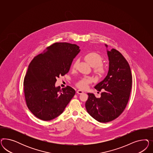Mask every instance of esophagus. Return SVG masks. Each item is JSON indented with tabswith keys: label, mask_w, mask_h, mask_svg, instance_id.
I'll return each mask as SVG.
<instances>
[{
	"label": "esophagus",
	"mask_w": 153,
	"mask_h": 153,
	"mask_svg": "<svg viewBox=\"0 0 153 153\" xmlns=\"http://www.w3.org/2000/svg\"><path fill=\"white\" fill-rule=\"evenodd\" d=\"M77 93L79 94H81L83 93V91H82V90H78L77 91Z\"/></svg>",
	"instance_id": "34e87169"
}]
</instances>
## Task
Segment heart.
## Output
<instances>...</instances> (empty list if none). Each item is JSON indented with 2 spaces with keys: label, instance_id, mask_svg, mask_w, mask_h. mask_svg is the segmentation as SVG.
<instances>
[{
  "label": "heart",
  "instance_id": "heart-1",
  "mask_svg": "<svg viewBox=\"0 0 153 153\" xmlns=\"http://www.w3.org/2000/svg\"><path fill=\"white\" fill-rule=\"evenodd\" d=\"M84 59L91 65L93 66V71L97 75L104 74L106 72V67L102 63V56L95 52H89L87 53ZM78 64V61L76 60L72 65V69H76ZM92 82V79L89 77H84L80 79L77 83V86L79 88L85 89L87 88L89 83Z\"/></svg>",
  "mask_w": 153,
  "mask_h": 153
}]
</instances>
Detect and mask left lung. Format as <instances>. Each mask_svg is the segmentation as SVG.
<instances>
[{
    "label": "left lung",
    "mask_w": 153,
    "mask_h": 153,
    "mask_svg": "<svg viewBox=\"0 0 153 153\" xmlns=\"http://www.w3.org/2000/svg\"><path fill=\"white\" fill-rule=\"evenodd\" d=\"M107 47V45H105ZM109 60L106 77L95 88L102 91L101 97L88 93L85 107L95 120L107 123L118 118L124 111L130 98L132 88V74L130 65L120 51L114 49L107 51Z\"/></svg>",
    "instance_id": "left-lung-1"
}]
</instances>
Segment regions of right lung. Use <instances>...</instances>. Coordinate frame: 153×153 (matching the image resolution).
I'll return each instance as SVG.
<instances>
[{"instance_id": "1", "label": "right lung", "mask_w": 153, "mask_h": 153, "mask_svg": "<svg viewBox=\"0 0 153 153\" xmlns=\"http://www.w3.org/2000/svg\"><path fill=\"white\" fill-rule=\"evenodd\" d=\"M76 44L56 42L35 56L23 81L24 94L29 110L39 119L53 120L61 114L76 91L69 86H55L57 77L69 71L80 49Z\"/></svg>"}]
</instances>
